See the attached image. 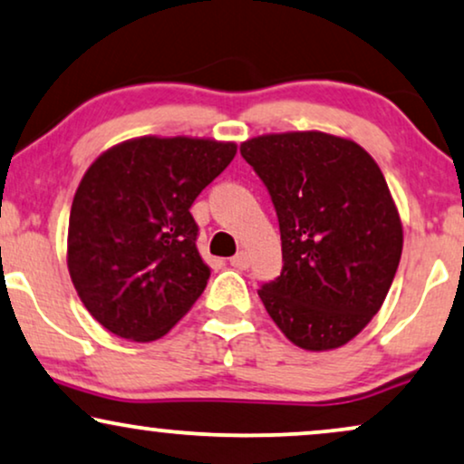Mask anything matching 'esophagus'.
<instances>
[{
    "label": "esophagus",
    "mask_w": 464,
    "mask_h": 464,
    "mask_svg": "<svg viewBox=\"0 0 464 464\" xmlns=\"http://www.w3.org/2000/svg\"><path fill=\"white\" fill-rule=\"evenodd\" d=\"M231 266L233 267H237V269H246L250 266V256H248V252H237L236 256H231Z\"/></svg>",
    "instance_id": "34e87169"
}]
</instances>
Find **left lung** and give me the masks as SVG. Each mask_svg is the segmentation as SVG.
<instances>
[{
    "instance_id": "obj_1",
    "label": "left lung",
    "mask_w": 464,
    "mask_h": 464,
    "mask_svg": "<svg viewBox=\"0 0 464 464\" xmlns=\"http://www.w3.org/2000/svg\"><path fill=\"white\" fill-rule=\"evenodd\" d=\"M239 151L272 197L283 242L263 306L297 347H343L379 313L401 263L383 173L353 140L325 132L266 134Z\"/></svg>"
}]
</instances>
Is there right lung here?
<instances>
[{"label":"right lung","mask_w":464,"mask_h":464,"mask_svg":"<svg viewBox=\"0 0 464 464\" xmlns=\"http://www.w3.org/2000/svg\"><path fill=\"white\" fill-rule=\"evenodd\" d=\"M236 151L208 139L143 137L87 169L70 209L68 269L81 302L115 336L160 338L201 297L209 267L190 208Z\"/></svg>","instance_id":"right-lung-1"}]
</instances>
